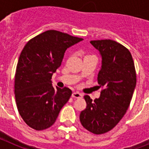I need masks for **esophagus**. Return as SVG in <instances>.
<instances>
[{
	"label": "esophagus",
	"instance_id": "34e87169",
	"mask_svg": "<svg viewBox=\"0 0 149 149\" xmlns=\"http://www.w3.org/2000/svg\"><path fill=\"white\" fill-rule=\"evenodd\" d=\"M72 98H81L83 97V95L81 93H79L77 92H74V93H72Z\"/></svg>",
	"mask_w": 149,
	"mask_h": 149
}]
</instances>
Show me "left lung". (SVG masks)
<instances>
[{
    "label": "left lung",
    "mask_w": 149,
    "mask_h": 149,
    "mask_svg": "<svg viewBox=\"0 0 149 149\" xmlns=\"http://www.w3.org/2000/svg\"><path fill=\"white\" fill-rule=\"evenodd\" d=\"M90 43L100 52L102 65L98 83L103 89L93 101L84 96L86 107L80 114L81 125L89 132H108L120 122L132 99L136 84V74L131 52L111 39L93 40Z\"/></svg>",
    "instance_id": "obj_1"
}]
</instances>
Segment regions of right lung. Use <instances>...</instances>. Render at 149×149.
<instances>
[{"label":"right lung","mask_w":149,"mask_h":149,"mask_svg":"<svg viewBox=\"0 0 149 149\" xmlns=\"http://www.w3.org/2000/svg\"><path fill=\"white\" fill-rule=\"evenodd\" d=\"M82 38L54 30H47L27 42L21 53L15 74V97L18 113L36 131L53 125L70 98L69 88L52 86L51 77L61 65L64 54Z\"/></svg>","instance_id":"1"}]
</instances>
